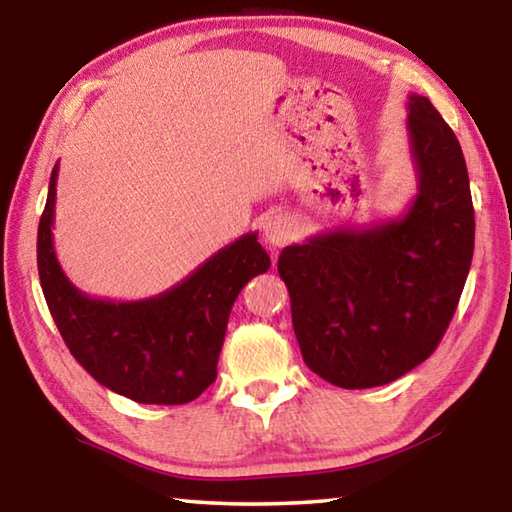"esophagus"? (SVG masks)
Segmentation results:
<instances>
[{
	"label": "esophagus",
	"instance_id": "obj_1",
	"mask_svg": "<svg viewBox=\"0 0 512 512\" xmlns=\"http://www.w3.org/2000/svg\"><path fill=\"white\" fill-rule=\"evenodd\" d=\"M296 237V223L287 214H271L264 223V239L268 246L282 248Z\"/></svg>",
	"mask_w": 512,
	"mask_h": 512
}]
</instances>
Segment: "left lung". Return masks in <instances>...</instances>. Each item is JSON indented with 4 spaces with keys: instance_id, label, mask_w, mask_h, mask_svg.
<instances>
[{
    "instance_id": "obj_1",
    "label": "left lung",
    "mask_w": 512,
    "mask_h": 512,
    "mask_svg": "<svg viewBox=\"0 0 512 512\" xmlns=\"http://www.w3.org/2000/svg\"><path fill=\"white\" fill-rule=\"evenodd\" d=\"M406 110L418 173L409 207L318 232L277 259L302 359L341 388L391 384L429 359L470 273L474 207L461 144L427 97L411 94Z\"/></svg>"
}]
</instances>
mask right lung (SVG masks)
Returning a JSON list of instances; mask_svg holds the SVG:
<instances>
[{
    "instance_id": "right-lung-1",
    "label": "right lung",
    "mask_w": 512,
    "mask_h": 512,
    "mask_svg": "<svg viewBox=\"0 0 512 512\" xmlns=\"http://www.w3.org/2000/svg\"><path fill=\"white\" fill-rule=\"evenodd\" d=\"M58 164L38 225V273L47 307L74 359L110 391L140 404H187L216 379L230 309L271 268L257 232L232 241L160 296L115 302L69 282L54 250Z\"/></svg>"
}]
</instances>
